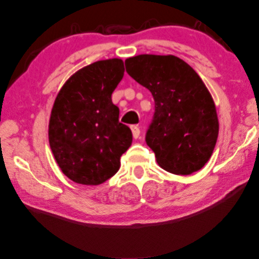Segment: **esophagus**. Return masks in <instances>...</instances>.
<instances>
[{
  "label": "esophagus",
  "instance_id": "1",
  "mask_svg": "<svg viewBox=\"0 0 259 259\" xmlns=\"http://www.w3.org/2000/svg\"><path fill=\"white\" fill-rule=\"evenodd\" d=\"M131 130H132L133 138H134V139H138V138L140 137V133H141V131H140L139 126H137V125H133L132 127H131Z\"/></svg>",
  "mask_w": 259,
  "mask_h": 259
}]
</instances>
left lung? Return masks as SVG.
<instances>
[{"label":"left lung","instance_id":"8db88e82","mask_svg":"<svg viewBox=\"0 0 259 259\" xmlns=\"http://www.w3.org/2000/svg\"><path fill=\"white\" fill-rule=\"evenodd\" d=\"M125 65L127 73L154 97L146 142L157 163L173 175L188 176L202 168L212 155L219 122L200 75L172 55H139L127 58Z\"/></svg>","mask_w":259,"mask_h":259}]
</instances>
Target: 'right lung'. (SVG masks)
<instances>
[{
	"instance_id": "obj_1",
	"label": "right lung",
	"mask_w": 259,
	"mask_h": 259,
	"mask_svg": "<svg viewBox=\"0 0 259 259\" xmlns=\"http://www.w3.org/2000/svg\"><path fill=\"white\" fill-rule=\"evenodd\" d=\"M124 72L121 59L93 63L75 72L55 100L49 145L62 172L77 184L110 179L132 145V131L119 122V108L111 100Z\"/></svg>"
}]
</instances>
